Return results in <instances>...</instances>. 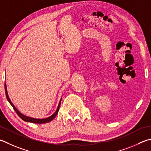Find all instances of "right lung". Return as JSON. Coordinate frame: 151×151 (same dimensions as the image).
<instances>
[{
  "label": "right lung",
  "mask_w": 151,
  "mask_h": 151,
  "mask_svg": "<svg viewBox=\"0 0 151 151\" xmlns=\"http://www.w3.org/2000/svg\"><path fill=\"white\" fill-rule=\"evenodd\" d=\"M4 87H5V92H6V96L7 97V99L8 101H9V103H10L11 105L12 106V107L14 108V109L15 110V111L16 112V113L17 114V115L22 119V120H23L24 121H26V122H32V123H35V124H44V123H47V122H49L50 121H52L53 119H54V118L56 116V115H57L58 111H59V109H60V104H61V101L59 103V105H58V107L57 109V110L55 112V113L54 114H52V116H50V117L47 118V119H33V118H31V117H28V116H26L25 115H23V114H22L20 113V112L17 110V109L16 108V107L14 105V104L12 103L11 102L10 98H9L8 95V92H7V88H6V83L4 84Z\"/></svg>",
  "instance_id": "1"
}]
</instances>
